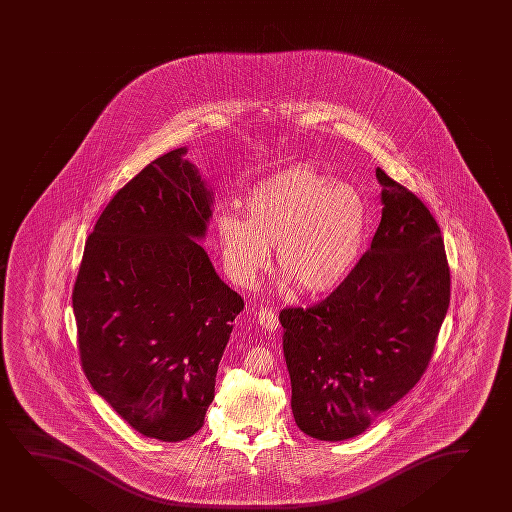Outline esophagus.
<instances>
[{
  "instance_id": "1",
  "label": "esophagus",
  "mask_w": 512,
  "mask_h": 512,
  "mask_svg": "<svg viewBox=\"0 0 512 512\" xmlns=\"http://www.w3.org/2000/svg\"><path fill=\"white\" fill-rule=\"evenodd\" d=\"M257 322H259L260 326L264 327L266 331H276L278 326H280V322H278V317H276L275 312H271V310H259L257 313Z\"/></svg>"
}]
</instances>
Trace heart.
<instances>
[{
    "instance_id": "b5f03b06",
    "label": "heart",
    "mask_w": 512,
    "mask_h": 512,
    "mask_svg": "<svg viewBox=\"0 0 512 512\" xmlns=\"http://www.w3.org/2000/svg\"><path fill=\"white\" fill-rule=\"evenodd\" d=\"M245 216L218 220L222 255L241 285L255 280L276 246V271L304 296H324L356 269L368 236V206L356 186L310 165L292 167L253 186Z\"/></svg>"
}]
</instances>
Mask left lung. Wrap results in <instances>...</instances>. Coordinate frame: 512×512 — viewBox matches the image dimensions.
<instances>
[{
  "instance_id": "obj_1",
  "label": "left lung",
  "mask_w": 512,
  "mask_h": 512,
  "mask_svg": "<svg viewBox=\"0 0 512 512\" xmlns=\"http://www.w3.org/2000/svg\"><path fill=\"white\" fill-rule=\"evenodd\" d=\"M382 220L347 282L280 313L292 414L308 437H357L421 380L451 297L444 239L421 199L377 169Z\"/></svg>"
}]
</instances>
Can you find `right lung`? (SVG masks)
<instances>
[{
	"instance_id": "add662e5",
	"label": "right lung",
	"mask_w": 512,
	"mask_h": 512,
	"mask_svg": "<svg viewBox=\"0 0 512 512\" xmlns=\"http://www.w3.org/2000/svg\"><path fill=\"white\" fill-rule=\"evenodd\" d=\"M185 155L156 158L112 197L72 294L89 384L135 431L162 442L202 428L245 306L200 246L213 190Z\"/></svg>"
}]
</instances>
